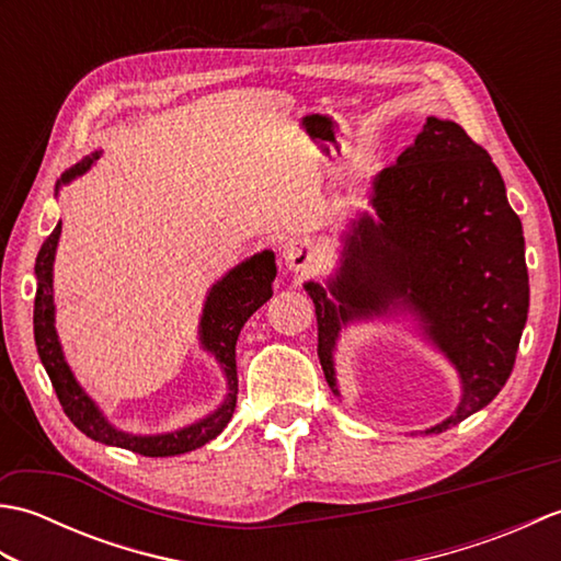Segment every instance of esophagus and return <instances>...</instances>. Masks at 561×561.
<instances>
[{"instance_id": "1", "label": "esophagus", "mask_w": 561, "mask_h": 561, "mask_svg": "<svg viewBox=\"0 0 561 561\" xmlns=\"http://www.w3.org/2000/svg\"><path fill=\"white\" fill-rule=\"evenodd\" d=\"M282 260L284 265L294 272H311L316 262V245L311 238L306 236H294L287 243L282 245Z\"/></svg>"}]
</instances>
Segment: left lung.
Instances as JSON below:
<instances>
[{
	"label": "left lung",
	"mask_w": 561,
	"mask_h": 561,
	"mask_svg": "<svg viewBox=\"0 0 561 561\" xmlns=\"http://www.w3.org/2000/svg\"><path fill=\"white\" fill-rule=\"evenodd\" d=\"M371 202L376 219L352 226L330 287L306 284L320 366L335 386L340 328L410 308L462 378L458 412L426 432L440 434L490 404L514 371L530 296L520 219L486 149L438 117L376 175Z\"/></svg>",
	"instance_id": "left-lung-1"
}]
</instances>
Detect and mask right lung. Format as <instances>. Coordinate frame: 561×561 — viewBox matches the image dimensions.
Listing matches in <instances>:
<instances>
[{
	"label": "right lung",
	"instance_id": "add662e5",
	"mask_svg": "<svg viewBox=\"0 0 561 561\" xmlns=\"http://www.w3.org/2000/svg\"><path fill=\"white\" fill-rule=\"evenodd\" d=\"M99 159V153L83 159L75 169L62 175V183L83 173L89 165ZM59 231L62 224L55 226V231L45 238L38 257H35V277H38V289H35V308H33V332H35V347H38L41 362L45 366L47 376L53 380V388L57 392V400L62 404L65 414L71 420L81 434H87L101 444L127 448L139 456L149 458H165V456H181V453L195 450L199 446L209 444L217 438L224 426L229 424L236 410V396H238V374H236V340L241 335V328L248 323L257 308L270 301L272 296V282L277 274L274 265V253L262 250V253L245 260L243 265L233 267L221 282L211 287L205 313H202V330L199 340L205 347L217 356L226 378H229V398L224 400L221 408L209 414L193 426H185L181 432L163 434V436H133L125 432H117L115 426L105 422V416L99 412L96 404L79 388V383L71 376L69 366L59 350L57 332L53 325L55 306H53V260L55 248L59 241Z\"/></svg>",
	"mask_w": 561,
	"mask_h": 561
}]
</instances>
